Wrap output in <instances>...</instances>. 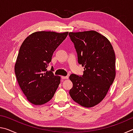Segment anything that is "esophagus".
I'll return each mask as SVG.
<instances>
[{"label": "esophagus", "instance_id": "obj_1", "mask_svg": "<svg viewBox=\"0 0 133 133\" xmlns=\"http://www.w3.org/2000/svg\"><path fill=\"white\" fill-rule=\"evenodd\" d=\"M69 78L68 76H62V79H67Z\"/></svg>", "mask_w": 133, "mask_h": 133}]
</instances>
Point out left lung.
Masks as SVG:
<instances>
[{
    "label": "left lung",
    "mask_w": 133,
    "mask_h": 133,
    "mask_svg": "<svg viewBox=\"0 0 133 133\" xmlns=\"http://www.w3.org/2000/svg\"><path fill=\"white\" fill-rule=\"evenodd\" d=\"M77 53L78 63L84 67L83 75L71 74V98L83 107L98 104L106 96L116 77V56L111 43L96 31L70 32Z\"/></svg>",
    "instance_id": "1"
}]
</instances>
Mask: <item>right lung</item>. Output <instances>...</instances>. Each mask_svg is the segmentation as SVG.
Masks as SVG:
<instances>
[{"mask_svg": "<svg viewBox=\"0 0 133 133\" xmlns=\"http://www.w3.org/2000/svg\"><path fill=\"white\" fill-rule=\"evenodd\" d=\"M68 31H36L26 38L19 49L15 66L19 85L29 102L42 105L49 102L60 83L53 68L47 70L53 54L68 35Z\"/></svg>", "mask_w": 133, "mask_h": 133, "instance_id": "obj_1", "label": "right lung"}]
</instances>
